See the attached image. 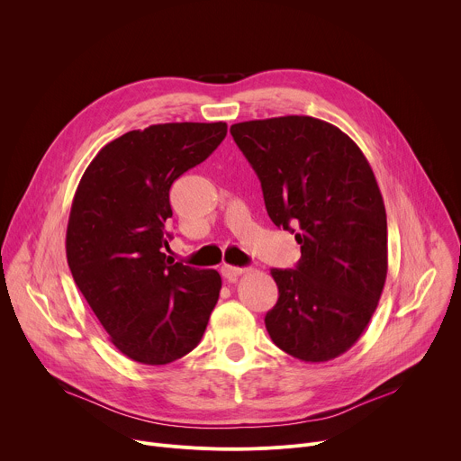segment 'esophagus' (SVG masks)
Wrapping results in <instances>:
<instances>
[{
  "mask_svg": "<svg viewBox=\"0 0 461 461\" xmlns=\"http://www.w3.org/2000/svg\"><path fill=\"white\" fill-rule=\"evenodd\" d=\"M246 272H248V268H237V267H230V265H224V267L221 268L222 277L228 279V281H237V277H240V276L246 274Z\"/></svg>",
  "mask_w": 461,
  "mask_h": 461,
  "instance_id": "obj_1",
  "label": "esophagus"
}]
</instances>
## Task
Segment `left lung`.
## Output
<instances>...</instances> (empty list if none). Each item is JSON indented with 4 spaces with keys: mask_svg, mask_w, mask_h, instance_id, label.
Masks as SVG:
<instances>
[{
    "mask_svg": "<svg viewBox=\"0 0 461 461\" xmlns=\"http://www.w3.org/2000/svg\"><path fill=\"white\" fill-rule=\"evenodd\" d=\"M267 212L295 233V268L272 270L277 304L265 322L286 354L322 363L365 332L386 279V213L374 171L336 125L312 116L233 123Z\"/></svg>",
    "mask_w": 461,
    "mask_h": 461,
    "instance_id": "obj_1",
    "label": "left lung"
}]
</instances>
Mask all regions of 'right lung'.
<instances>
[{"instance_id": "obj_1", "label": "right lung", "mask_w": 461, "mask_h": 461, "mask_svg": "<svg viewBox=\"0 0 461 461\" xmlns=\"http://www.w3.org/2000/svg\"><path fill=\"white\" fill-rule=\"evenodd\" d=\"M226 122L157 123L104 146L75 193L65 251L77 286L129 359L167 365L201 343L217 270L173 262L169 189L224 140Z\"/></svg>"}]
</instances>
